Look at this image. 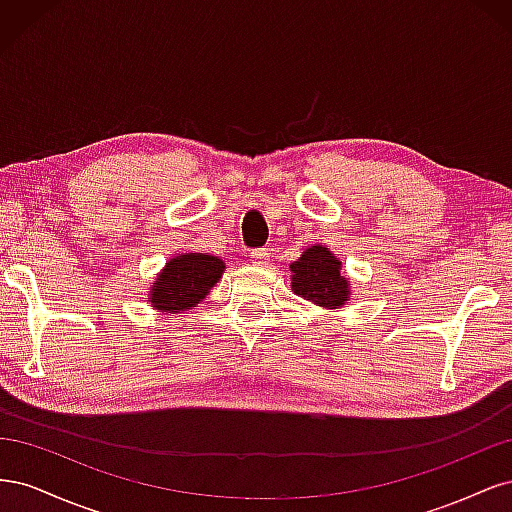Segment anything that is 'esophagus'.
I'll use <instances>...</instances> for the list:
<instances>
[{
  "label": "esophagus",
  "mask_w": 512,
  "mask_h": 512,
  "mask_svg": "<svg viewBox=\"0 0 512 512\" xmlns=\"http://www.w3.org/2000/svg\"><path fill=\"white\" fill-rule=\"evenodd\" d=\"M250 258H252L254 262H258V265H267V262L271 260L269 247H258V250H252V252H250Z\"/></svg>",
  "instance_id": "1"
}]
</instances>
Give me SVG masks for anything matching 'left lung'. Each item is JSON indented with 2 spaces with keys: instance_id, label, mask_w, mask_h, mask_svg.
Wrapping results in <instances>:
<instances>
[{
  "instance_id": "8db88e82",
  "label": "left lung",
  "mask_w": 512,
  "mask_h": 512,
  "mask_svg": "<svg viewBox=\"0 0 512 512\" xmlns=\"http://www.w3.org/2000/svg\"><path fill=\"white\" fill-rule=\"evenodd\" d=\"M342 262L335 260L329 247L312 245L303 256L292 262V290L297 297H303L322 307H339L348 301V282L339 273Z\"/></svg>"
}]
</instances>
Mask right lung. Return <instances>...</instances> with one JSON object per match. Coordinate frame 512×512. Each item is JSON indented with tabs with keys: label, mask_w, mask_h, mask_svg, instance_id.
Wrapping results in <instances>:
<instances>
[{
	"label": "right lung",
	"mask_w": 512,
	"mask_h": 512,
	"mask_svg": "<svg viewBox=\"0 0 512 512\" xmlns=\"http://www.w3.org/2000/svg\"><path fill=\"white\" fill-rule=\"evenodd\" d=\"M224 271V262L207 254H183L173 258L153 286L151 303L162 312H185L196 307L198 301L218 284Z\"/></svg>",
	"instance_id": "obj_1"
}]
</instances>
